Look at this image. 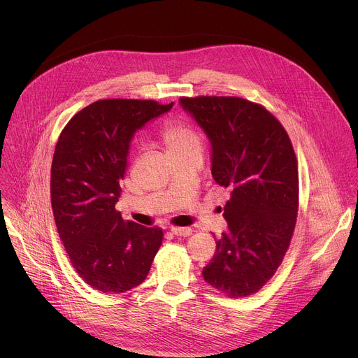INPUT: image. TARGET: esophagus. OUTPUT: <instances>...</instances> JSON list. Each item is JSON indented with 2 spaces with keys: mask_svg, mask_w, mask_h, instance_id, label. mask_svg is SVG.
Returning <instances> with one entry per match:
<instances>
[{
  "mask_svg": "<svg viewBox=\"0 0 358 358\" xmlns=\"http://www.w3.org/2000/svg\"><path fill=\"white\" fill-rule=\"evenodd\" d=\"M171 234L176 236H189L192 234V229L188 227H173Z\"/></svg>",
  "mask_w": 358,
  "mask_h": 358,
  "instance_id": "1",
  "label": "esophagus"
}]
</instances>
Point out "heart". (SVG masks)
Returning <instances> with one entry per match:
<instances>
[{"mask_svg":"<svg viewBox=\"0 0 358 358\" xmlns=\"http://www.w3.org/2000/svg\"><path fill=\"white\" fill-rule=\"evenodd\" d=\"M160 140L166 145L171 157L184 155H202L203 140L201 134L182 120L166 122L160 131Z\"/></svg>","mask_w":358,"mask_h":358,"instance_id":"1","label":"heart"}]
</instances>
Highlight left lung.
<instances>
[{
  "label": "left lung",
  "mask_w": 358,
  "mask_h": 358,
  "mask_svg": "<svg viewBox=\"0 0 358 358\" xmlns=\"http://www.w3.org/2000/svg\"><path fill=\"white\" fill-rule=\"evenodd\" d=\"M180 103L207 133L213 177L231 194L228 231L203 280L229 297L253 294L275 275L293 236L299 171L292 141L269 110L246 99L196 96Z\"/></svg>",
  "instance_id": "left-lung-1"
}]
</instances>
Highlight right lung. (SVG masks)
I'll return each instance as SVG.
<instances>
[{"mask_svg":"<svg viewBox=\"0 0 358 358\" xmlns=\"http://www.w3.org/2000/svg\"><path fill=\"white\" fill-rule=\"evenodd\" d=\"M174 101L103 99L64 127L50 167V202L59 238L78 275L103 293L144 282L163 231L124 221L116 210L134 131Z\"/></svg>","mask_w":358,"mask_h":358,"instance_id":"obj_1","label":"right lung"}]
</instances>
